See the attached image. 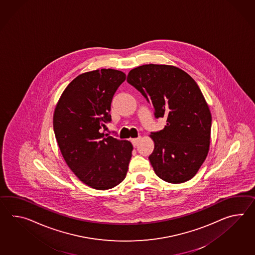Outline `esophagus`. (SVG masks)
Segmentation results:
<instances>
[{
  "label": "esophagus",
  "instance_id": "1",
  "mask_svg": "<svg viewBox=\"0 0 255 255\" xmlns=\"http://www.w3.org/2000/svg\"><path fill=\"white\" fill-rule=\"evenodd\" d=\"M141 140V137H138V138H134V139H131V142H132V145L135 147L138 144V142Z\"/></svg>",
  "mask_w": 255,
  "mask_h": 255
}]
</instances>
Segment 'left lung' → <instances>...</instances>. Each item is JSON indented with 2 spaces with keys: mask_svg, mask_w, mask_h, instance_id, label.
Listing matches in <instances>:
<instances>
[{
  "mask_svg": "<svg viewBox=\"0 0 255 255\" xmlns=\"http://www.w3.org/2000/svg\"><path fill=\"white\" fill-rule=\"evenodd\" d=\"M127 82L153 104L155 118L166 120L163 130L150 135L154 173L168 183L188 181L210 149L211 114L198 84L180 68L154 64L131 69Z\"/></svg>",
  "mask_w": 255,
  "mask_h": 255,
  "instance_id": "1",
  "label": "left lung"
}]
</instances>
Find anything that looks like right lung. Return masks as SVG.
<instances>
[{"label": "right lung", "instance_id": "obj_1", "mask_svg": "<svg viewBox=\"0 0 255 255\" xmlns=\"http://www.w3.org/2000/svg\"><path fill=\"white\" fill-rule=\"evenodd\" d=\"M126 75L97 69L74 79L57 102L53 117L57 144L68 167L89 187L106 190L126 176L132 144L102 132L112 121L111 104Z\"/></svg>", "mask_w": 255, "mask_h": 255}]
</instances>
